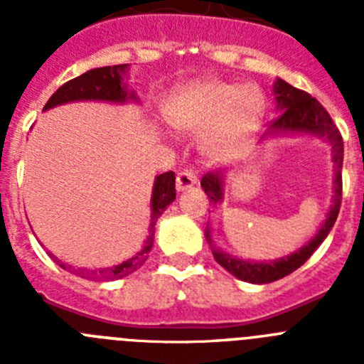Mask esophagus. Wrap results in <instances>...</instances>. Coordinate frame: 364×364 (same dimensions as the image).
<instances>
[{"instance_id":"obj_1","label":"esophagus","mask_w":364,"mask_h":364,"mask_svg":"<svg viewBox=\"0 0 364 364\" xmlns=\"http://www.w3.org/2000/svg\"><path fill=\"white\" fill-rule=\"evenodd\" d=\"M197 182V173L193 171V169H184V171L176 175V191H186V189L193 188Z\"/></svg>"}]
</instances>
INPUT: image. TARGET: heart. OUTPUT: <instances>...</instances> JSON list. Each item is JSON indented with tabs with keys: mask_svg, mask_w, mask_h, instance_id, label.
<instances>
[{
	"mask_svg": "<svg viewBox=\"0 0 364 364\" xmlns=\"http://www.w3.org/2000/svg\"><path fill=\"white\" fill-rule=\"evenodd\" d=\"M266 100L255 85L218 80H197L178 87L167 100L166 117L176 131H210V153L218 154L242 131L252 129L264 114Z\"/></svg>",
	"mask_w": 364,
	"mask_h": 364,
	"instance_id": "1",
	"label": "heart"
}]
</instances>
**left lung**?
Listing matches in <instances>:
<instances>
[{
  "label": "left lung",
  "instance_id": "8db88e82",
  "mask_svg": "<svg viewBox=\"0 0 364 364\" xmlns=\"http://www.w3.org/2000/svg\"><path fill=\"white\" fill-rule=\"evenodd\" d=\"M273 96H275L277 111L281 114H279L277 120L272 122V125L262 134L259 144H262L269 136H282V134H304V136L308 134V136H315L326 142L330 146V151H332L333 197L330 211L326 213V218H324L319 230H317V233L304 246L299 247L297 252L275 260H250L231 255V253L224 252V250L217 246V242L213 240V231H211L210 224L205 226V240L211 246L215 260L226 272H230L233 277L240 279L244 282H252V284H268V282L279 281V279L286 277V275H290L297 268H301L314 255L315 250L323 244V240L326 239L330 230L336 224L341 208V193H343L341 169H343L345 147H343V136H341L339 129L332 122L326 109L317 100L311 98L308 92L301 91V89L290 85V83L281 78H277V82L273 83ZM200 186L205 195H208V198H210L211 204H222V200H224V189H226V173H208L202 178Z\"/></svg>",
  "mask_w": 364,
  "mask_h": 364
}]
</instances>
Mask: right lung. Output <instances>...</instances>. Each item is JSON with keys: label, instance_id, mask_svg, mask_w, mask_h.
I'll use <instances>...</instances> for the list:
<instances>
[{"label": "right lung", "instance_id": "add662e5", "mask_svg": "<svg viewBox=\"0 0 364 364\" xmlns=\"http://www.w3.org/2000/svg\"><path fill=\"white\" fill-rule=\"evenodd\" d=\"M127 70H129V63L124 65H107L98 67V69H91L83 73L78 78L70 80V82L63 83L56 92L49 98V102L45 104L43 111L58 107L63 104H73V102H109V104H129V102H136V92L131 91L129 83H127ZM176 198L175 189V173L167 171L159 175L154 178L153 191H151V220H149V235L144 240V246L134 253L133 257L125 259L124 262L117 266H109V268H98V269H83L78 268L76 272L80 273L82 279H91V281H114V279H122L136 272L140 266L144 264L149 257L151 247L154 242V226L159 220L160 215L169 208L173 200ZM58 264L63 269H69L70 266L62 264L58 257L49 253Z\"/></svg>", "mask_w": 364, "mask_h": 364}]
</instances>
